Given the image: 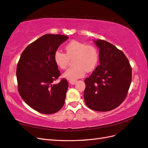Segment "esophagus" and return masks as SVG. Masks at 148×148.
I'll use <instances>...</instances> for the list:
<instances>
[{"instance_id":"34e87169","label":"esophagus","mask_w":148,"mask_h":148,"mask_svg":"<svg viewBox=\"0 0 148 148\" xmlns=\"http://www.w3.org/2000/svg\"><path fill=\"white\" fill-rule=\"evenodd\" d=\"M77 81H69V83L71 84H75L76 83Z\"/></svg>"}]
</instances>
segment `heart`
<instances>
[{
    "label": "heart",
    "mask_w": 148,
    "mask_h": 148,
    "mask_svg": "<svg viewBox=\"0 0 148 148\" xmlns=\"http://www.w3.org/2000/svg\"><path fill=\"white\" fill-rule=\"evenodd\" d=\"M66 54L56 50L53 55L55 64L61 69H65L72 59V67L69 68L63 77L69 81H76L83 77L88 72L93 71L98 65L99 53L95 46L86 45L77 40H72L65 47Z\"/></svg>",
    "instance_id": "heart-1"
}]
</instances>
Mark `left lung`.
<instances>
[{
    "mask_svg": "<svg viewBox=\"0 0 148 148\" xmlns=\"http://www.w3.org/2000/svg\"><path fill=\"white\" fill-rule=\"evenodd\" d=\"M99 49L100 65L84 79V99L97 111H109L126 99L132 81V67L126 56L104 40H94Z\"/></svg>",
    "mask_w": 148,
    "mask_h": 148,
    "instance_id": "obj_1",
    "label": "left lung"
}]
</instances>
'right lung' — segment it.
<instances>
[{
  "label": "right lung",
  "instance_id": "add662e5",
  "mask_svg": "<svg viewBox=\"0 0 148 148\" xmlns=\"http://www.w3.org/2000/svg\"><path fill=\"white\" fill-rule=\"evenodd\" d=\"M68 38L60 34L44 35L24 49L18 61V92L27 104L42 114L55 113L64 104L68 83L63 78L52 84L60 76L53 55Z\"/></svg>",
  "mask_w": 148,
  "mask_h": 148
}]
</instances>
